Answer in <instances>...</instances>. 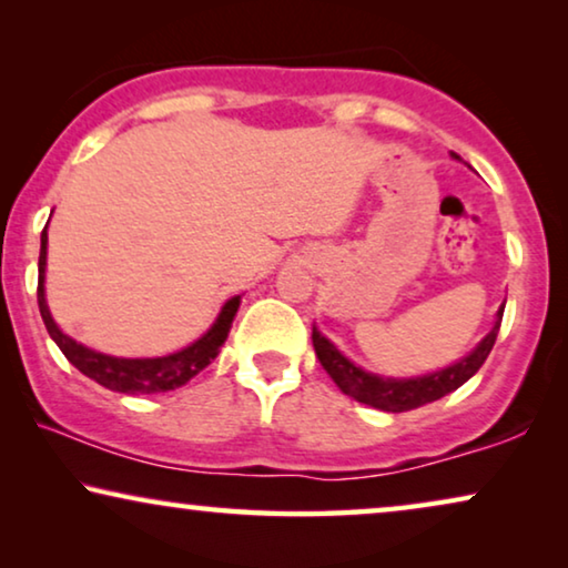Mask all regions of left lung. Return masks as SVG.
<instances>
[{
	"label": "left lung",
	"mask_w": 568,
	"mask_h": 568,
	"mask_svg": "<svg viewBox=\"0 0 568 568\" xmlns=\"http://www.w3.org/2000/svg\"><path fill=\"white\" fill-rule=\"evenodd\" d=\"M453 158H457V154H453ZM501 315H504V305L499 307V313H496V323L491 333H488V336L480 341L468 356H463L460 362L449 364V367L432 372V375H424V377L395 379V377H379V375H372V372H364L362 367H356L354 362H348L346 356L315 328V325H313V346H315L317 359L323 364V369L328 372L333 383L341 387V393H346L348 398L364 403V406L387 410V414H403V410H414L418 406H426V403L432 400L445 398L447 393H453L463 383H468V379L484 367L486 356L491 354L494 341L499 336Z\"/></svg>",
	"instance_id": "obj_1"
}]
</instances>
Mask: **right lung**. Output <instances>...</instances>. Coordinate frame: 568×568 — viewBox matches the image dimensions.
<instances>
[{"instance_id": "1", "label": "right lung", "mask_w": 568, "mask_h": 568, "mask_svg": "<svg viewBox=\"0 0 568 568\" xmlns=\"http://www.w3.org/2000/svg\"><path fill=\"white\" fill-rule=\"evenodd\" d=\"M45 245H49V235L45 227L41 232V255H38V307H41V317L45 323L49 336L57 341L61 354L74 364L82 375L95 379L98 385L108 387V390L126 393V395H150V393H168L175 390L189 383L191 377H196L206 364H212L220 354L227 333L235 321L240 297H232L224 302L222 313L216 315L212 328H209L199 341H193L191 346L181 348V352L168 354V356H152V359H123V356H108L92 348L77 344L74 338H69L64 331L53 323L45 305Z\"/></svg>"}]
</instances>
